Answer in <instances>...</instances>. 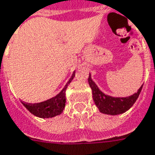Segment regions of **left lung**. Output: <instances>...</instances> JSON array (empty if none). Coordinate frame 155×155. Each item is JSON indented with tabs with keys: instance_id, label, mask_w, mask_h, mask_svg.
<instances>
[{
	"instance_id": "left-lung-1",
	"label": "left lung",
	"mask_w": 155,
	"mask_h": 155,
	"mask_svg": "<svg viewBox=\"0 0 155 155\" xmlns=\"http://www.w3.org/2000/svg\"><path fill=\"white\" fill-rule=\"evenodd\" d=\"M88 82L92 90L94 104L97 106L99 110L103 114H110V115L123 114L125 111L130 110L135 103L143 87V85H141L136 93L128 97H113L110 95L104 94L98 88L96 84L92 81L91 74L88 78Z\"/></svg>"
}]
</instances>
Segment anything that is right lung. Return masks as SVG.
<instances>
[{
    "mask_svg": "<svg viewBox=\"0 0 155 155\" xmlns=\"http://www.w3.org/2000/svg\"><path fill=\"white\" fill-rule=\"evenodd\" d=\"M75 75V71L73 72L71 79L69 80L64 87L62 89V91L56 94L54 97L49 99L47 101H43L41 103H35V104H30V103H25L22 102L23 105L28 110L31 114L40 118H52L61 114L65 106V91L67 89V86L71 83V81L74 79Z\"/></svg>",
    "mask_w": 155,
    "mask_h": 155,
    "instance_id": "add662e5",
    "label": "right lung"
}]
</instances>
